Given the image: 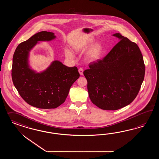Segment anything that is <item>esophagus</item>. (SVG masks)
Wrapping results in <instances>:
<instances>
[{
    "label": "esophagus",
    "instance_id": "34e87169",
    "mask_svg": "<svg viewBox=\"0 0 159 159\" xmlns=\"http://www.w3.org/2000/svg\"><path fill=\"white\" fill-rule=\"evenodd\" d=\"M78 71H79V72L80 75H83V69L82 67L79 68V70H78Z\"/></svg>",
    "mask_w": 159,
    "mask_h": 159
}]
</instances>
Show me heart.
I'll return each instance as SVG.
<instances>
[{
	"mask_svg": "<svg viewBox=\"0 0 159 159\" xmlns=\"http://www.w3.org/2000/svg\"><path fill=\"white\" fill-rule=\"evenodd\" d=\"M93 42V39H91L89 41L88 43L89 44H91ZM102 52V45L100 43H96L91 48V49L89 52V58H90V60L96 61V60L98 59L100 57H101ZM65 54H66V56L67 58H73V54L69 49H66Z\"/></svg>",
	"mask_w": 159,
	"mask_h": 159,
	"instance_id": "b5f03b06",
	"label": "heart"
}]
</instances>
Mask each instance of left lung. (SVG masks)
I'll use <instances>...</instances> for the list:
<instances>
[{
	"instance_id": "8db88e82",
	"label": "left lung",
	"mask_w": 159,
	"mask_h": 159,
	"mask_svg": "<svg viewBox=\"0 0 159 159\" xmlns=\"http://www.w3.org/2000/svg\"><path fill=\"white\" fill-rule=\"evenodd\" d=\"M120 41L102 60L89 64L83 72L92 102L104 110H116L129 105L139 92L145 66L136 43L120 33Z\"/></svg>"
}]
</instances>
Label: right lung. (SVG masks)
Listing matches in <instances>:
<instances>
[{
	"label": "right lung",
	"instance_id": "1",
	"mask_svg": "<svg viewBox=\"0 0 159 159\" xmlns=\"http://www.w3.org/2000/svg\"><path fill=\"white\" fill-rule=\"evenodd\" d=\"M45 31L20 43L13 58L11 77L20 96L30 106L41 109L56 108L63 104L70 87L80 76L77 67H67L55 61L43 72L37 73L29 65V52L39 41L55 39Z\"/></svg>",
	"mask_w": 159,
	"mask_h": 159
}]
</instances>
